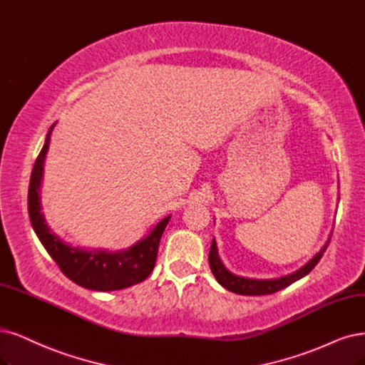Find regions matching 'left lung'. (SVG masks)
<instances>
[{
    "label": "left lung",
    "mask_w": 365,
    "mask_h": 365,
    "mask_svg": "<svg viewBox=\"0 0 365 365\" xmlns=\"http://www.w3.org/2000/svg\"><path fill=\"white\" fill-rule=\"evenodd\" d=\"M331 236L328 239V242L323 248L314 255V257L309 260L305 266H302L299 271H296L290 275L281 277V278H275V279H251V278H244V277H237L233 275L232 272H228L227 269L224 267L220 255H218V248H217V242L215 239L212 240V247H210V252H209V264H210V271L217 278V281L222 287H225L227 290H230L233 293L237 294H247V296H260V294H271L275 293L281 289H286L287 286L293 284L294 281L301 279L302 277H305L307 274H309L314 269V266L319 263V260L322 259L323 252L327 251L328 245H329Z\"/></svg>",
    "instance_id": "8db88e82"
}]
</instances>
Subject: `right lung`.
<instances>
[{
  "mask_svg": "<svg viewBox=\"0 0 365 365\" xmlns=\"http://www.w3.org/2000/svg\"><path fill=\"white\" fill-rule=\"evenodd\" d=\"M52 128L53 125L46 135L45 145L36 159L29 187V213L37 237L42 242L52 260L58 264L60 271L81 287L111 292L138 284L153 271L160 236L165 230L170 217L158 222L150 235L123 251H87L63 244L56 235L51 233L45 224L43 213L40 212L38 198L40 182H42L43 174V160L48 152Z\"/></svg>",
  "mask_w": 365,
  "mask_h": 365,
  "instance_id": "add662e5",
  "label": "right lung"
}]
</instances>
